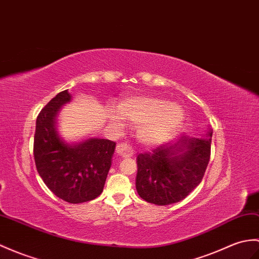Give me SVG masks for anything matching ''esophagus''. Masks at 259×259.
<instances>
[{"instance_id":"1","label":"esophagus","mask_w":259,"mask_h":259,"mask_svg":"<svg viewBox=\"0 0 259 259\" xmlns=\"http://www.w3.org/2000/svg\"><path fill=\"white\" fill-rule=\"evenodd\" d=\"M116 152L121 158H130L134 154V150L129 146V144L121 142L119 143L116 148Z\"/></svg>"}]
</instances>
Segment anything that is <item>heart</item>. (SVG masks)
<instances>
[{"mask_svg":"<svg viewBox=\"0 0 259 259\" xmlns=\"http://www.w3.org/2000/svg\"><path fill=\"white\" fill-rule=\"evenodd\" d=\"M118 113L109 117L111 123L122 129L123 121L138 127L137 139L146 147H157L169 141L185 120L183 107L159 96H135L122 100Z\"/></svg>","mask_w":259,"mask_h":259,"instance_id":"obj_1","label":"heart"}]
</instances>
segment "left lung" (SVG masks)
Wrapping results in <instances>:
<instances>
[{"instance_id":"obj_1","label":"left lung","mask_w":259,"mask_h":259,"mask_svg":"<svg viewBox=\"0 0 259 259\" xmlns=\"http://www.w3.org/2000/svg\"><path fill=\"white\" fill-rule=\"evenodd\" d=\"M213 131L205 137L182 136L151 153L137 158L136 189L141 198L155 205L182 201L201 183L211 154Z\"/></svg>"}]
</instances>
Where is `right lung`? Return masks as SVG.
I'll return each mask as SVG.
<instances>
[{"instance_id": "1", "label": "right lung", "mask_w": 259, "mask_h": 259, "mask_svg": "<svg viewBox=\"0 0 259 259\" xmlns=\"http://www.w3.org/2000/svg\"><path fill=\"white\" fill-rule=\"evenodd\" d=\"M71 100L67 90L57 94L36 119L34 159L37 172L54 194L68 203L99 196L111 166L116 143L100 138L67 142L58 131V115Z\"/></svg>"}]
</instances>
